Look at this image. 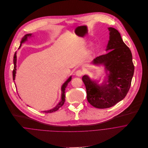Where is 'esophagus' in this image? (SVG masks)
I'll use <instances>...</instances> for the list:
<instances>
[{
    "instance_id": "obj_1",
    "label": "esophagus",
    "mask_w": 148,
    "mask_h": 148,
    "mask_svg": "<svg viewBox=\"0 0 148 148\" xmlns=\"http://www.w3.org/2000/svg\"><path fill=\"white\" fill-rule=\"evenodd\" d=\"M83 74H84L83 71H82V70H80V69L77 70V71L76 72V76H79V77L82 76Z\"/></svg>"
}]
</instances>
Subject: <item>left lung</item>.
I'll return each instance as SVG.
<instances>
[{
  "instance_id": "8db88e82",
  "label": "left lung",
  "mask_w": 148,
  "mask_h": 148,
  "mask_svg": "<svg viewBox=\"0 0 148 148\" xmlns=\"http://www.w3.org/2000/svg\"><path fill=\"white\" fill-rule=\"evenodd\" d=\"M108 30L109 40L106 51H110L93 60L94 64L105 66L107 80L99 85L87 75L82 77L88 101L99 109L113 106L125 98L130 87L134 70L132 52L123 42L120 34L112 27L108 28Z\"/></svg>"
}]
</instances>
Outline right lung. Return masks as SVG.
<instances>
[{"label": "right lung", "instance_id": "add662e5", "mask_svg": "<svg viewBox=\"0 0 148 148\" xmlns=\"http://www.w3.org/2000/svg\"><path fill=\"white\" fill-rule=\"evenodd\" d=\"M32 36V34H27L25 35L21 40V45L19 48L21 47V44L23 42H25V41L27 40V38L28 37H31ZM14 70L12 72V75H13V80H15V76H16V52L14 54ZM72 79V77L70 76L67 80L64 83L62 86V97H61V101H60V103H59V104L56 106L55 108H53L52 109H50L49 110H45V111H42V112L44 113H52L54 112L57 111L60 107H62L63 106L65 102V88L67 86L68 84L71 81Z\"/></svg>", "mask_w": 148, "mask_h": 148}]
</instances>
